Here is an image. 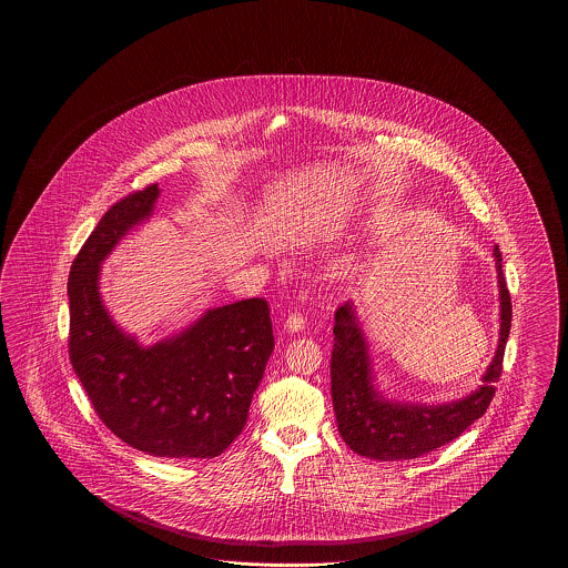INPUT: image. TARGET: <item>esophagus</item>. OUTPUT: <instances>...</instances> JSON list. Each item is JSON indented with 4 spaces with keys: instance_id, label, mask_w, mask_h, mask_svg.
Instances as JSON below:
<instances>
[{
    "instance_id": "1",
    "label": "esophagus",
    "mask_w": 568,
    "mask_h": 568,
    "mask_svg": "<svg viewBox=\"0 0 568 568\" xmlns=\"http://www.w3.org/2000/svg\"><path fill=\"white\" fill-rule=\"evenodd\" d=\"M304 325H306V320H304V315H290L287 320H285V329L290 332V334H297V332H302L304 329Z\"/></svg>"
}]
</instances>
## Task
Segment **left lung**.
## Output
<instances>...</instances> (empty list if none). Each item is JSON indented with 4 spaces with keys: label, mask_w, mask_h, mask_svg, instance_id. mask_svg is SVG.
I'll return each instance as SVG.
<instances>
[{
    "label": "left lung",
    "mask_w": 568,
    "mask_h": 568,
    "mask_svg": "<svg viewBox=\"0 0 568 568\" xmlns=\"http://www.w3.org/2000/svg\"><path fill=\"white\" fill-rule=\"evenodd\" d=\"M500 329L498 345L481 385L452 403H406L387 398L378 387L366 334L353 302L334 315V349L329 359L332 405L343 440L355 454L381 462L413 459L458 438L477 422L494 398V383L503 373V355L511 329V296L503 276V255L494 246Z\"/></svg>",
    "instance_id": "obj_1"
}]
</instances>
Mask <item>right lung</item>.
<instances>
[{
    "mask_svg": "<svg viewBox=\"0 0 568 568\" xmlns=\"http://www.w3.org/2000/svg\"><path fill=\"white\" fill-rule=\"evenodd\" d=\"M160 185L123 197L100 219L70 278V359L100 419L155 458H215L241 434L274 349L262 297L204 311L144 345L112 320L100 274L114 246L149 221Z\"/></svg>",
    "mask_w": 568,
    "mask_h": 568,
    "instance_id": "obj_1",
    "label": "right lung"
}]
</instances>
